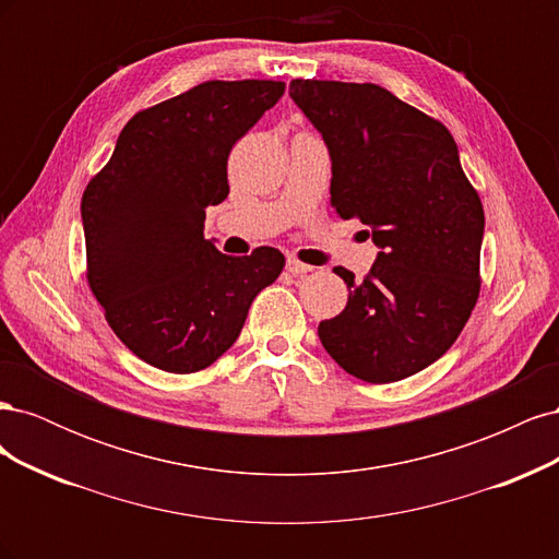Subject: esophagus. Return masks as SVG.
I'll return each instance as SVG.
<instances>
[{
	"label": "esophagus",
	"mask_w": 559,
	"mask_h": 559,
	"mask_svg": "<svg viewBox=\"0 0 559 559\" xmlns=\"http://www.w3.org/2000/svg\"><path fill=\"white\" fill-rule=\"evenodd\" d=\"M286 270H289V273L296 275V277H302V275L312 273V265H308V263H302V261L289 257V259H286Z\"/></svg>",
	"instance_id": "34e87169"
}]
</instances>
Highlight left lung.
I'll use <instances>...</instances> for the list:
<instances>
[{
  "mask_svg": "<svg viewBox=\"0 0 559 559\" xmlns=\"http://www.w3.org/2000/svg\"><path fill=\"white\" fill-rule=\"evenodd\" d=\"M289 95L331 156V207L380 249L319 341L349 376L386 384L452 347L480 292L485 212L450 130L376 83L294 79Z\"/></svg>",
  "mask_w": 559,
  "mask_h": 559,
  "instance_id": "1",
  "label": "left lung"
}]
</instances>
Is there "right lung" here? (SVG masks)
I'll use <instances>...</instances> for the list:
<instances>
[{
	"instance_id": "obj_1",
	"label": "right lung",
	"mask_w": 559,
	"mask_h": 559,
	"mask_svg": "<svg viewBox=\"0 0 559 559\" xmlns=\"http://www.w3.org/2000/svg\"><path fill=\"white\" fill-rule=\"evenodd\" d=\"M284 95L282 81H205L134 114L81 198L88 284L121 343L167 373L207 368L238 341L284 257H226L205 210L228 195V154Z\"/></svg>"
}]
</instances>
